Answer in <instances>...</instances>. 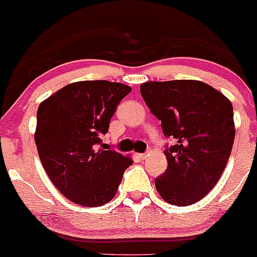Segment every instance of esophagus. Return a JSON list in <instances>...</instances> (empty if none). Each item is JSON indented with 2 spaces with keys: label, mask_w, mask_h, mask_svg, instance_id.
<instances>
[{
  "label": "esophagus",
  "mask_w": 257,
  "mask_h": 257,
  "mask_svg": "<svg viewBox=\"0 0 257 257\" xmlns=\"http://www.w3.org/2000/svg\"><path fill=\"white\" fill-rule=\"evenodd\" d=\"M148 156H150V153L146 152V153H140V155H138V157H140L141 160H147Z\"/></svg>",
  "instance_id": "esophagus-1"
}]
</instances>
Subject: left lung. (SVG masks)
Masks as SVG:
<instances>
[{"label": "left lung", "mask_w": 257, "mask_h": 257, "mask_svg": "<svg viewBox=\"0 0 257 257\" xmlns=\"http://www.w3.org/2000/svg\"><path fill=\"white\" fill-rule=\"evenodd\" d=\"M152 114L175 145L165 150L167 169L155 180L158 194L177 207L204 198L224 171L234 141L233 107L226 96L196 80L141 85Z\"/></svg>", "instance_id": "1"}]
</instances>
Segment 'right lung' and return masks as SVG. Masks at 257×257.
<instances>
[{
	"label": "right lung",
	"mask_w": 257,
	"mask_h": 257,
	"mask_svg": "<svg viewBox=\"0 0 257 257\" xmlns=\"http://www.w3.org/2000/svg\"><path fill=\"white\" fill-rule=\"evenodd\" d=\"M131 86L78 81L50 95L38 107L34 138L45 172L59 193L83 207H100L116 194L131 156L102 148L117 104Z\"/></svg>",
	"instance_id": "right-lung-1"
}]
</instances>
